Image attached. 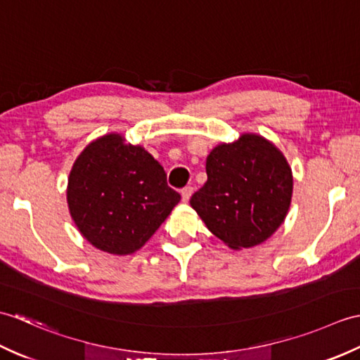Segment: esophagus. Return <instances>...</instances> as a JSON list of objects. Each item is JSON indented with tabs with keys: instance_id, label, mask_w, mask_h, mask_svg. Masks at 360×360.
<instances>
[{
	"instance_id": "obj_1",
	"label": "esophagus",
	"mask_w": 360,
	"mask_h": 360,
	"mask_svg": "<svg viewBox=\"0 0 360 360\" xmlns=\"http://www.w3.org/2000/svg\"><path fill=\"white\" fill-rule=\"evenodd\" d=\"M192 193H193V187H184L181 190V196H182V201L184 202H187L188 200H190V196H192Z\"/></svg>"
}]
</instances>
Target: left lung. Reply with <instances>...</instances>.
Instances as JSON below:
<instances>
[{
	"instance_id": "left-lung-1",
	"label": "left lung",
	"mask_w": 360,
	"mask_h": 360,
	"mask_svg": "<svg viewBox=\"0 0 360 360\" xmlns=\"http://www.w3.org/2000/svg\"><path fill=\"white\" fill-rule=\"evenodd\" d=\"M207 182L190 200L209 231L233 250L264 243L285 221L292 170L285 155L255 133L221 142L205 160Z\"/></svg>"
}]
</instances>
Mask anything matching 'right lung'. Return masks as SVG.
<instances>
[{
  "instance_id": "obj_1",
  "label": "right lung",
  "mask_w": 360,
  "mask_h": 360,
  "mask_svg": "<svg viewBox=\"0 0 360 360\" xmlns=\"http://www.w3.org/2000/svg\"><path fill=\"white\" fill-rule=\"evenodd\" d=\"M68 207L89 244L112 255H131L179 202L164 167L142 145L110 133L89 142L68 178Z\"/></svg>"
}]
</instances>
